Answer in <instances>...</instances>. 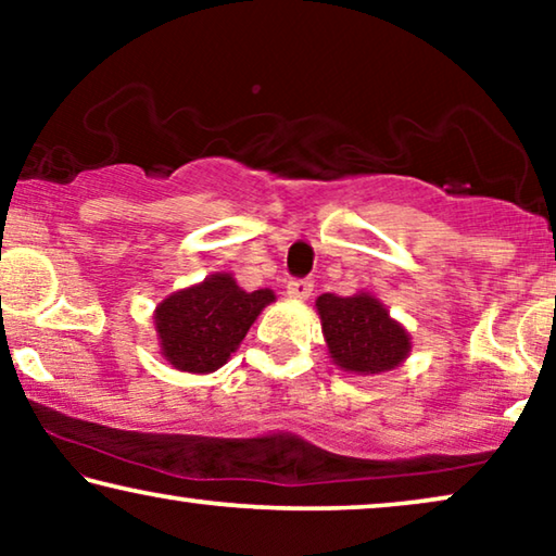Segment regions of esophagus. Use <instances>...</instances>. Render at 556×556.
<instances>
[{"instance_id":"1","label":"esophagus","mask_w":556,"mask_h":556,"mask_svg":"<svg viewBox=\"0 0 556 556\" xmlns=\"http://www.w3.org/2000/svg\"><path fill=\"white\" fill-rule=\"evenodd\" d=\"M311 291H314V283H311V280H306V278L291 280V283L286 286V295L291 301H308Z\"/></svg>"}]
</instances>
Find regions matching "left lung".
Listing matches in <instances>:
<instances>
[{
  "instance_id": "8db88e82",
  "label": "left lung",
  "mask_w": 556,
  "mask_h": 556,
  "mask_svg": "<svg viewBox=\"0 0 556 556\" xmlns=\"http://www.w3.org/2000/svg\"><path fill=\"white\" fill-rule=\"evenodd\" d=\"M316 314L331 362L346 375L379 377L405 364L413 352L409 331L367 291L318 295Z\"/></svg>"
}]
</instances>
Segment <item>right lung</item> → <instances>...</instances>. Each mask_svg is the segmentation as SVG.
Returning <instances> with one entry per match:
<instances>
[{
  "label": "right lung",
  "mask_w": 556,
  "mask_h": 556,
  "mask_svg": "<svg viewBox=\"0 0 556 556\" xmlns=\"http://www.w3.org/2000/svg\"><path fill=\"white\" fill-rule=\"evenodd\" d=\"M273 301L270 288L248 293L232 273H212L202 283L166 295L154 308L159 352L179 371H217Z\"/></svg>",
  "instance_id": "add662e5"
}]
</instances>
